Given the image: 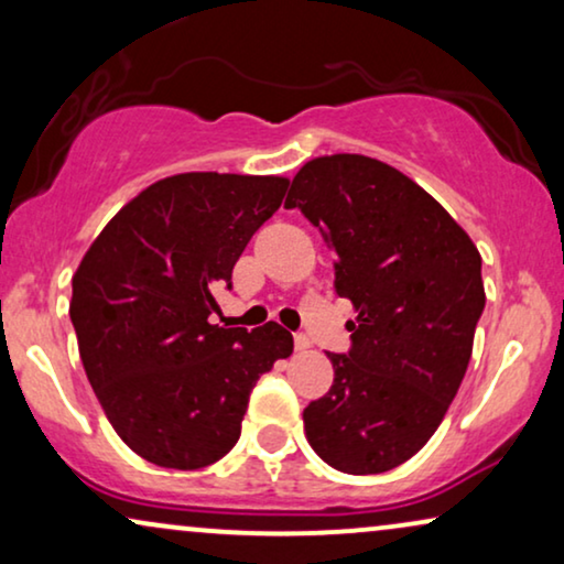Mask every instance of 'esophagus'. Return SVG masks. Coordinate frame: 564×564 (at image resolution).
<instances>
[{
    "mask_svg": "<svg viewBox=\"0 0 564 564\" xmlns=\"http://www.w3.org/2000/svg\"><path fill=\"white\" fill-rule=\"evenodd\" d=\"M295 349H297V351H307V349H311V338H307L305 334H295Z\"/></svg>",
    "mask_w": 564,
    "mask_h": 564,
    "instance_id": "1",
    "label": "esophagus"
}]
</instances>
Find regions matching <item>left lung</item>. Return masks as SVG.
Wrapping results in <instances>:
<instances>
[{
	"label": "left lung",
	"mask_w": 564,
	"mask_h": 564,
	"mask_svg": "<svg viewBox=\"0 0 564 564\" xmlns=\"http://www.w3.org/2000/svg\"><path fill=\"white\" fill-rule=\"evenodd\" d=\"M284 207L321 230L357 311L349 354H328L334 384L303 411L307 444L338 473H388L434 436L467 372L480 251L426 189L359 153L307 161Z\"/></svg>",
	"instance_id": "obj_1"
}]
</instances>
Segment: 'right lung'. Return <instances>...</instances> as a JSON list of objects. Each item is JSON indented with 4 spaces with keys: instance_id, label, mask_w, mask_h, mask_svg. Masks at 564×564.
I'll use <instances>...</instances> for the list:
<instances>
[{
    "instance_id": "add662e5",
    "label": "right lung",
    "mask_w": 564,
    "mask_h": 564,
    "mask_svg": "<svg viewBox=\"0 0 564 564\" xmlns=\"http://www.w3.org/2000/svg\"><path fill=\"white\" fill-rule=\"evenodd\" d=\"M290 180L187 172L130 199L84 253L72 315L84 372L138 457L199 469L234 449L253 384L292 354L269 321L251 334L210 323L213 292L280 210Z\"/></svg>"
}]
</instances>
